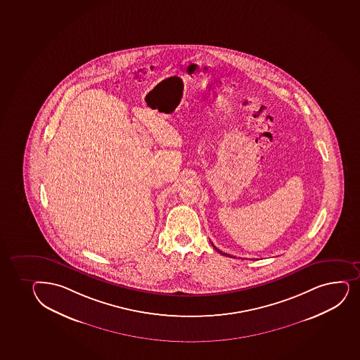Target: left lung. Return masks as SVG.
Returning <instances> with one entry per match:
<instances>
[{
    "label": "left lung",
    "mask_w": 360,
    "mask_h": 360,
    "mask_svg": "<svg viewBox=\"0 0 360 360\" xmlns=\"http://www.w3.org/2000/svg\"><path fill=\"white\" fill-rule=\"evenodd\" d=\"M212 245H213V244H212ZM213 248H215V250H217V251L219 252V253H220V255H227V257H232V255H227V253H224V252L220 251V250H219V248H215V246H214V245H213Z\"/></svg>",
    "instance_id": "left-lung-1"
}]
</instances>
